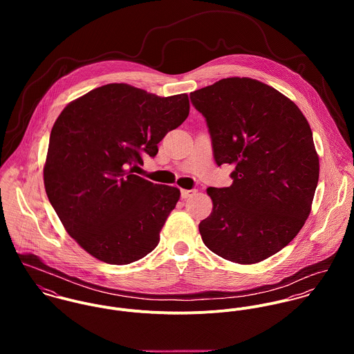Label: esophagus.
Instances as JSON below:
<instances>
[{
  "instance_id": "34e87169",
  "label": "esophagus",
  "mask_w": 354,
  "mask_h": 354,
  "mask_svg": "<svg viewBox=\"0 0 354 354\" xmlns=\"http://www.w3.org/2000/svg\"><path fill=\"white\" fill-rule=\"evenodd\" d=\"M196 194V189H183L181 191V198L183 199H188L191 196H194Z\"/></svg>"
}]
</instances>
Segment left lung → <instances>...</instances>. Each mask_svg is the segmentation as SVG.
I'll return each instance as SVG.
<instances>
[{
	"label": "left lung",
	"instance_id": "left-lung-1",
	"mask_svg": "<svg viewBox=\"0 0 354 354\" xmlns=\"http://www.w3.org/2000/svg\"><path fill=\"white\" fill-rule=\"evenodd\" d=\"M204 115L218 166H234L227 188H208L205 247L239 263H259L301 230L319 181L310 127L297 104L250 77H227L191 93Z\"/></svg>",
	"mask_w": 354,
	"mask_h": 354
}]
</instances>
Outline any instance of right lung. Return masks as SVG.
Returning a JSON list of instances; mask_svg holds the SVG:
<instances>
[{
  "mask_svg": "<svg viewBox=\"0 0 354 354\" xmlns=\"http://www.w3.org/2000/svg\"><path fill=\"white\" fill-rule=\"evenodd\" d=\"M188 114L187 94L165 98L124 83L98 87L61 111L51 129L45 189L86 252L120 266L155 250L180 189L132 173Z\"/></svg>",
  "mask_w": 354,
  "mask_h": 354,
  "instance_id": "1",
  "label": "right lung"
}]
</instances>
